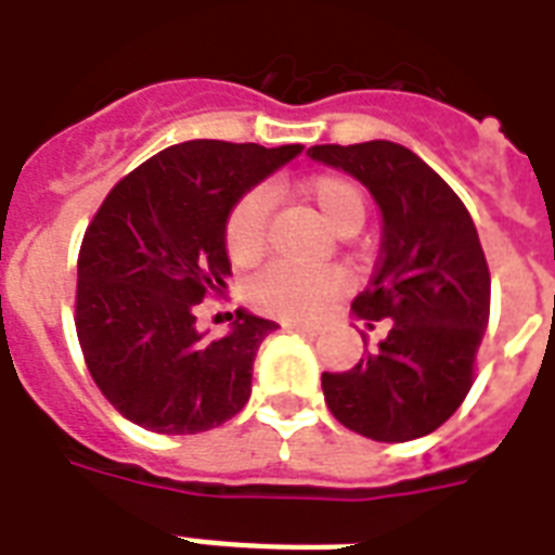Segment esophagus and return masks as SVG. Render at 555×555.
I'll return each instance as SVG.
<instances>
[{
    "label": "esophagus",
    "instance_id": "1",
    "mask_svg": "<svg viewBox=\"0 0 555 555\" xmlns=\"http://www.w3.org/2000/svg\"><path fill=\"white\" fill-rule=\"evenodd\" d=\"M287 331H299V334H308V337H317L320 334V325H313V322H287Z\"/></svg>",
    "mask_w": 555,
    "mask_h": 555
}]
</instances>
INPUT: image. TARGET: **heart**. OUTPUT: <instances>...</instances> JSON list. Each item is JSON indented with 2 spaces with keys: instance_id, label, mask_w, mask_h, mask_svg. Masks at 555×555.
Here are the masks:
<instances>
[{
  "instance_id": "obj_1",
  "label": "heart",
  "mask_w": 555,
  "mask_h": 555,
  "mask_svg": "<svg viewBox=\"0 0 555 555\" xmlns=\"http://www.w3.org/2000/svg\"><path fill=\"white\" fill-rule=\"evenodd\" d=\"M299 195L317 207L337 233L348 227H360L365 218L363 192L348 178L317 176L299 184ZM224 244L230 259L250 264L264 253L268 244V195L261 190L247 192L235 201L224 227ZM343 276L334 270H308L294 264H273L253 279L250 299L264 311L305 320L322 311V305L343 291Z\"/></svg>"
}]
</instances>
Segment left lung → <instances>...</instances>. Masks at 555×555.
<instances>
[{
  "label": "left lung",
  "instance_id": "left-lung-1",
  "mask_svg": "<svg viewBox=\"0 0 555 555\" xmlns=\"http://www.w3.org/2000/svg\"><path fill=\"white\" fill-rule=\"evenodd\" d=\"M311 160L357 178L383 216L379 259L351 311L388 337L322 395L346 429L383 443L429 435L464 403L490 320V268L464 201L391 141L311 146ZM365 339V337H363Z\"/></svg>",
  "mask_w": 555,
  "mask_h": 555
}]
</instances>
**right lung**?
Wrapping results in <instances>:
<instances>
[{
  "label": "right lung",
  "instance_id": "add662e5",
  "mask_svg": "<svg viewBox=\"0 0 555 555\" xmlns=\"http://www.w3.org/2000/svg\"><path fill=\"white\" fill-rule=\"evenodd\" d=\"M299 152V143H176L100 204L77 259L74 322L91 377L126 421L198 435L250 400L256 351L279 325L238 311L224 337L207 339L195 305L227 287L235 201Z\"/></svg>",
  "mask_w": 555,
  "mask_h": 555
}]
</instances>
